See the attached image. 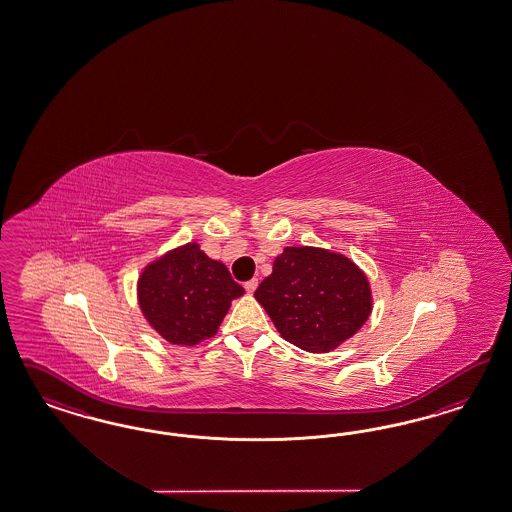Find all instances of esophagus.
<instances>
[{"label": "esophagus", "instance_id": "obj_1", "mask_svg": "<svg viewBox=\"0 0 512 512\" xmlns=\"http://www.w3.org/2000/svg\"><path fill=\"white\" fill-rule=\"evenodd\" d=\"M257 285H259V279H249V281H246V283H244V289H246V293H249V295H251V293H255Z\"/></svg>", "mask_w": 512, "mask_h": 512}]
</instances>
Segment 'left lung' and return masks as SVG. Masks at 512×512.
<instances>
[{
    "label": "left lung",
    "instance_id": "obj_1",
    "mask_svg": "<svg viewBox=\"0 0 512 512\" xmlns=\"http://www.w3.org/2000/svg\"><path fill=\"white\" fill-rule=\"evenodd\" d=\"M255 298L281 338L311 353H328L357 334L372 313L368 278L340 253L285 248Z\"/></svg>",
    "mask_w": 512,
    "mask_h": 512
}]
</instances>
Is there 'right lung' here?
Returning a JSON list of instances; mask_svg holds the SVG:
<instances>
[{
  "label": "right lung",
  "mask_w": 512,
  "mask_h": 512,
  "mask_svg": "<svg viewBox=\"0 0 512 512\" xmlns=\"http://www.w3.org/2000/svg\"><path fill=\"white\" fill-rule=\"evenodd\" d=\"M242 295V285L227 266L210 259L195 242L148 264L139 278L140 310L174 345L212 338L231 302Z\"/></svg>",
  "instance_id": "1"
}]
</instances>
